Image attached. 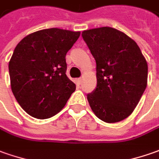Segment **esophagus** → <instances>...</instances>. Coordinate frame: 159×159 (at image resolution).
Here are the masks:
<instances>
[{"label":"esophagus","instance_id":"1","mask_svg":"<svg viewBox=\"0 0 159 159\" xmlns=\"http://www.w3.org/2000/svg\"><path fill=\"white\" fill-rule=\"evenodd\" d=\"M76 81H77V83H78V84H81V83H82V78H81V77H80V78H77Z\"/></svg>","mask_w":159,"mask_h":159}]
</instances>
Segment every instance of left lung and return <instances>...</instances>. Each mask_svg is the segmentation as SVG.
Returning <instances> with one entry per match:
<instances>
[{
  "label": "left lung",
  "instance_id": "8db88e82",
  "mask_svg": "<svg viewBox=\"0 0 159 159\" xmlns=\"http://www.w3.org/2000/svg\"><path fill=\"white\" fill-rule=\"evenodd\" d=\"M82 36L97 63V88L87 95L90 108L103 122L124 120L147 86V61L136 42L116 29L84 30Z\"/></svg>",
  "mask_w": 159,
  "mask_h": 159
}]
</instances>
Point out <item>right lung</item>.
Listing matches in <instances>:
<instances>
[{"mask_svg":"<svg viewBox=\"0 0 159 159\" xmlns=\"http://www.w3.org/2000/svg\"><path fill=\"white\" fill-rule=\"evenodd\" d=\"M80 32L61 29L36 31L22 39L8 63L12 92L33 117L46 119L65 106L75 90L66 75V54Z\"/></svg>","mask_w":159,"mask_h":159,"instance_id":"add662e5","label":"right lung"}]
</instances>
